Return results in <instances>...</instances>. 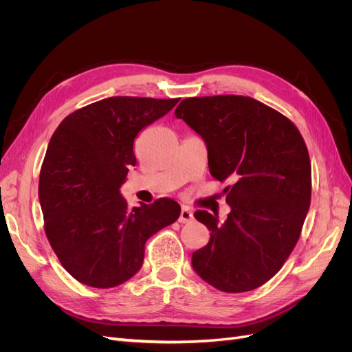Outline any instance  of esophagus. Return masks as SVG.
Wrapping results in <instances>:
<instances>
[{
  "instance_id": "1",
  "label": "esophagus",
  "mask_w": 352,
  "mask_h": 352,
  "mask_svg": "<svg viewBox=\"0 0 352 352\" xmlns=\"http://www.w3.org/2000/svg\"><path fill=\"white\" fill-rule=\"evenodd\" d=\"M194 219L192 211H190L188 207H184L182 211H180V216H179V221L180 223H188Z\"/></svg>"
}]
</instances>
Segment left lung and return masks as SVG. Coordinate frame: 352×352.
<instances>
[{
    "instance_id": "left-lung-1",
    "label": "left lung",
    "mask_w": 352,
    "mask_h": 352,
    "mask_svg": "<svg viewBox=\"0 0 352 352\" xmlns=\"http://www.w3.org/2000/svg\"><path fill=\"white\" fill-rule=\"evenodd\" d=\"M206 142L208 167L225 189L228 219L197 211L210 241L192 254L202 280L248 292L272 279L300 238L311 199V163L295 124L251 97L186 98L175 110Z\"/></svg>"
}]
</instances>
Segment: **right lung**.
I'll use <instances>...</instances> for the list:
<instances>
[{"instance_id":"add662e5","label":"right lung","mask_w":352,"mask_h":352,"mask_svg":"<svg viewBox=\"0 0 352 352\" xmlns=\"http://www.w3.org/2000/svg\"><path fill=\"white\" fill-rule=\"evenodd\" d=\"M179 102L111 97L69 114L52 135L39 175V202L52 250L74 279L100 289L129 280L145 242L172 225L170 198L129 208L120 194L136 164L133 141Z\"/></svg>"}]
</instances>
